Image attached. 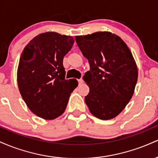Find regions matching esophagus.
<instances>
[{
    "mask_svg": "<svg viewBox=\"0 0 158 158\" xmlns=\"http://www.w3.org/2000/svg\"><path fill=\"white\" fill-rule=\"evenodd\" d=\"M78 81H79V85L82 84V83H83V79H78Z\"/></svg>",
    "mask_w": 158,
    "mask_h": 158,
    "instance_id": "1",
    "label": "esophagus"
}]
</instances>
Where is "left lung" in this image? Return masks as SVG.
Wrapping results in <instances>:
<instances>
[{
    "label": "left lung",
    "instance_id": "left-lung-1",
    "mask_svg": "<svg viewBox=\"0 0 158 158\" xmlns=\"http://www.w3.org/2000/svg\"><path fill=\"white\" fill-rule=\"evenodd\" d=\"M75 39L90 64L83 77L90 88L85 103L97 118H114L131 99L137 84L138 72L131 52L120 37L110 32Z\"/></svg>",
    "mask_w": 158,
    "mask_h": 158
}]
</instances>
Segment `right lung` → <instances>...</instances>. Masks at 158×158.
Here are the masks:
<instances>
[{"mask_svg": "<svg viewBox=\"0 0 158 158\" xmlns=\"http://www.w3.org/2000/svg\"><path fill=\"white\" fill-rule=\"evenodd\" d=\"M73 43L71 36L44 32L32 39L21 53L17 72L19 91L30 110L41 118L61 115L77 87V79H65L63 66Z\"/></svg>", "mask_w": 158, "mask_h": 158, "instance_id": "right-lung-1", "label": "right lung"}]
</instances>
